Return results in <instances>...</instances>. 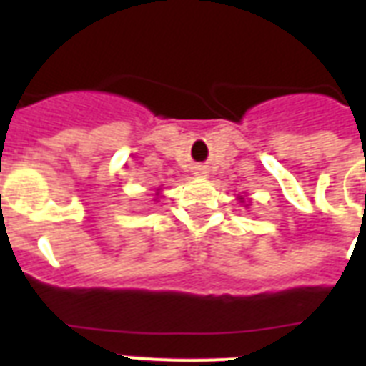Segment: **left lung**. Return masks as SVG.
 I'll use <instances>...</instances> for the list:
<instances>
[{
	"label": "left lung",
	"mask_w": 366,
	"mask_h": 366,
	"mask_svg": "<svg viewBox=\"0 0 366 366\" xmlns=\"http://www.w3.org/2000/svg\"><path fill=\"white\" fill-rule=\"evenodd\" d=\"M241 199H243V197H241Z\"/></svg>",
	"instance_id": "obj_1"
}]
</instances>
